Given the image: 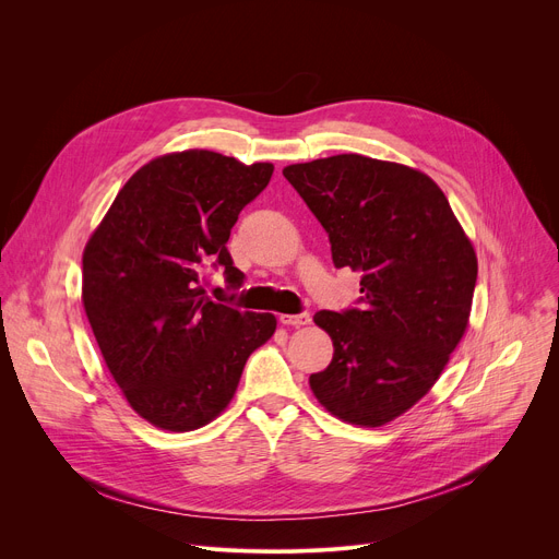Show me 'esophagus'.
Returning <instances> with one entry per match:
<instances>
[{
    "instance_id": "34e87169",
    "label": "esophagus",
    "mask_w": 559,
    "mask_h": 559,
    "mask_svg": "<svg viewBox=\"0 0 559 559\" xmlns=\"http://www.w3.org/2000/svg\"><path fill=\"white\" fill-rule=\"evenodd\" d=\"M281 321L285 326H306L310 324V314L308 312H299V314H281Z\"/></svg>"
}]
</instances>
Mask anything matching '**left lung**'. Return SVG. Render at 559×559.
Segmentation results:
<instances>
[{
    "label": "left lung",
    "instance_id": "1",
    "mask_svg": "<svg viewBox=\"0 0 559 559\" xmlns=\"http://www.w3.org/2000/svg\"><path fill=\"white\" fill-rule=\"evenodd\" d=\"M283 176L329 233L335 267L362 274L358 308L314 314L335 354L310 390L342 421L385 426L428 394L462 340L476 251L419 169L340 154Z\"/></svg>",
    "mask_w": 559,
    "mask_h": 559
}]
</instances>
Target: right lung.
Segmentation results:
<instances>
[{"instance_id":"add662e5","label":"right lung","mask_w":559,"mask_h":559,"mask_svg":"<svg viewBox=\"0 0 559 559\" xmlns=\"http://www.w3.org/2000/svg\"><path fill=\"white\" fill-rule=\"evenodd\" d=\"M272 163L190 150L154 158L117 192L83 251L81 299L115 383L135 413L171 432L211 424L247 358L276 331L270 312L209 299L205 267L230 287L233 224L272 179Z\"/></svg>"}]
</instances>
